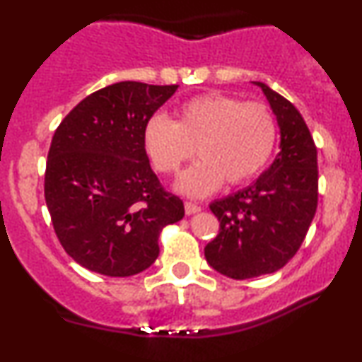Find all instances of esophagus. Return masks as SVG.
Masks as SVG:
<instances>
[{
  "label": "esophagus",
  "mask_w": 362,
  "mask_h": 362,
  "mask_svg": "<svg viewBox=\"0 0 362 362\" xmlns=\"http://www.w3.org/2000/svg\"><path fill=\"white\" fill-rule=\"evenodd\" d=\"M197 212H200V206H199V204L185 202V214H187V216L197 214Z\"/></svg>",
  "instance_id": "esophagus-1"
}]
</instances>
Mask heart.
<instances>
[{
  "instance_id": "obj_1",
  "label": "heart",
  "mask_w": 362,
  "mask_h": 362,
  "mask_svg": "<svg viewBox=\"0 0 362 362\" xmlns=\"http://www.w3.org/2000/svg\"><path fill=\"white\" fill-rule=\"evenodd\" d=\"M278 141V123L263 103H243L221 93L195 95L178 107L177 119L153 116L143 146L160 173H175L197 150L199 162L178 177L175 189L206 197L226 180L245 184L267 167Z\"/></svg>"
}]
</instances>
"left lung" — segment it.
I'll return each instance as SVG.
<instances>
[{
  "label": "left lung",
  "instance_id": "obj_1",
  "mask_svg": "<svg viewBox=\"0 0 362 362\" xmlns=\"http://www.w3.org/2000/svg\"><path fill=\"white\" fill-rule=\"evenodd\" d=\"M280 126V153L255 184L214 200L219 234L204 247L221 275L246 280L275 273L302 246L317 211V148L305 121L288 99L255 82Z\"/></svg>",
  "mask_w": 362,
  "mask_h": 362
}]
</instances>
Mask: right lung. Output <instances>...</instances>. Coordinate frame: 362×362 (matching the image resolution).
Returning a JSON list of instances; mask_svg holds the SVG:
<instances>
[{"label":"right lung","instance_id":"right-lung-1","mask_svg":"<svg viewBox=\"0 0 362 362\" xmlns=\"http://www.w3.org/2000/svg\"><path fill=\"white\" fill-rule=\"evenodd\" d=\"M178 86L124 81L87 95L55 129L45 202L65 252L90 272L132 276L158 258L165 226L184 217L143 146L146 121Z\"/></svg>","mask_w":362,"mask_h":362}]
</instances>
